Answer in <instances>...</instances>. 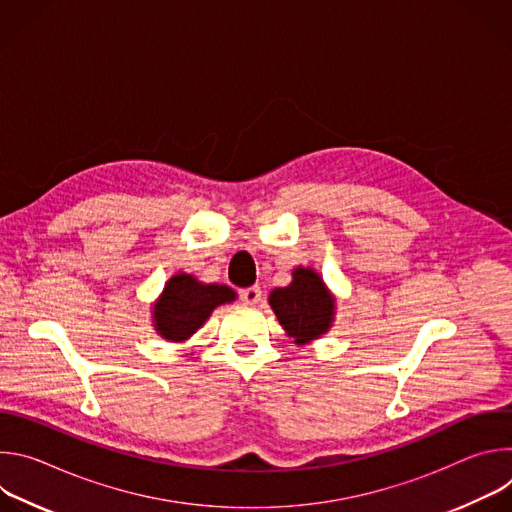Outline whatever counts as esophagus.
<instances>
[{
	"instance_id": "34e87169",
	"label": "esophagus",
	"mask_w": 512,
	"mask_h": 512,
	"mask_svg": "<svg viewBox=\"0 0 512 512\" xmlns=\"http://www.w3.org/2000/svg\"><path fill=\"white\" fill-rule=\"evenodd\" d=\"M239 298H241V302H245V304H257L259 300H261V289L257 287V285H253V287H245V289H241L239 291Z\"/></svg>"
}]
</instances>
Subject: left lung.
<instances>
[{
  "label": "left lung",
  "instance_id": "1",
  "mask_svg": "<svg viewBox=\"0 0 512 512\" xmlns=\"http://www.w3.org/2000/svg\"><path fill=\"white\" fill-rule=\"evenodd\" d=\"M269 304L279 324L296 338V344L318 338L332 324L334 300L312 269H296L294 281L271 291Z\"/></svg>",
  "mask_w": 512,
  "mask_h": 512
}]
</instances>
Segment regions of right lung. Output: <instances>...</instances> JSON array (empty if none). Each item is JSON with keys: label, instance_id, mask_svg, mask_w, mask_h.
<instances>
[{"label": "right lung", "instance_id": "right-lung-1", "mask_svg": "<svg viewBox=\"0 0 512 512\" xmlns=\"http://www.w3.org/2000/svg\"><path fill=\"white\" fill-rule=\"evenodd\" d=\"M235 300V291L227 285H202L192 275H174L154 308L156 330L168 340H186L210 316V312Z\"/></svg>", "mask_w": 512, "mask_h": 512}]
</instances>
